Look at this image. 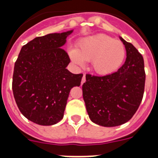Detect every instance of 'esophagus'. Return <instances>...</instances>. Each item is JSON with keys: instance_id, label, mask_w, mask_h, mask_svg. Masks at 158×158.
Instances as JSON below:
<instances>
[{"instance_id": "obj_1", "label": "esophagus", "mask_w": 158, "mask_h": 158, "mask_svg": "<svg viewBox=\"0 0 158 158\" xmlns=\"http://www.w3.org/2000/svg\"><path fill=\"white\" fill-rule=\"evenodd\" d=\"M85 81H86V79H85V75L84 74L83 77H82V80H81V85H83V84L85 83Z\"/></svg>"}]
</instances>
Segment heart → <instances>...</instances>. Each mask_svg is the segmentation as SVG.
Segmentation results:
<instances>
[{
    "instance_id": "b5f03b06",
    "label": "heart",
    "mask_w": 158,
    "mask_h": 158,
    "mask_svg": "<svg viewBox=\"0 0 158 158\" xmlns=\"http://www.w3.org/2000/svg\"><path fill=\"white\" fill-rule=\"evenodd\" d=\"M125 54L122 42L103 34L85 38L77 50L69 51V57L75 64L83 66L85 61H91L92 69L100 75L110 74L118 69Z\"/></svg>"
}]
</instances>
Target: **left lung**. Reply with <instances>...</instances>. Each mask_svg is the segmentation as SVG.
I'll return each instance as SVG.
<instances>
[{
	"label": "left lung",
	"instance_id": "1",
	"mask_svg": "<svg viewBox=\"0 0 158 158\" xmlns=\"http://www.w3.org/2000/svg\"><path fill=\"white\" fill-rule=\"evenodd\" d=\"M127 58L115 73L98 77L86 74L83 99L92 122L106 127L129 121L139 108L144 93L146 73L142 54L119 36Z\"/></svg>",
	"mask_w": 158,
	"mask_h": 158
}]
</instances>
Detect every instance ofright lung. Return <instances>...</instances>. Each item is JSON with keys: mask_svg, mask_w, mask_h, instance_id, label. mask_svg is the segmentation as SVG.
Listing matches in <instances>:
<instances>
[{"mask_svg": "<svg viewBox=\"0 0 158 158\" xmlns=\"http://www.w3.org/2000/svg\"><path fill=\"white\" fill-rule=\"evenodd\" d=\"M73 31L36 37L20 50L12 91L20 112L35 123L51 126L62 120L71 89L80 86L83 74L66 69L70 59L62 49Z\"/></svg>", "mask_w": 158, "mask_h": 158, "instance_id": "obj_1", "label": "right lung"}]
</instances>
